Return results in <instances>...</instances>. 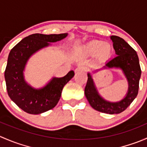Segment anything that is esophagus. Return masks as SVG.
Segmentation results:
<instances>
[{"label":"esophagus","mask_w":147,"mask_h":147,"mask_svg":"<svg viewBox=\"0 0 147 147\" xmlns=\"http://www.w3.org/2000/svg\"><path fill=\"white\" fill-rule=\"evenodd\" d=\"M85 70H86V68L84 67L79 66L75 69V72H76V73H78V72H84Z\"/></svg>","instance_id":"1"}]
</instances>
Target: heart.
<instances>
[{"mask_svg": "<svg viewBox=\"0 0 147 147\" xmlns=\"http://www.w3.org/2000/svg\"><path fill=\"white\" fill-rule=\"evenodd\" d=\"M114 47L112 43L102 40H92L87 43L83 48V53L87 56H94L97 60H107L112 57Z\"/></svg>", "mask_w": 147, "mask_h": 147, "instance_id": "b5f03b06", "label": "heart"}]
</instances>
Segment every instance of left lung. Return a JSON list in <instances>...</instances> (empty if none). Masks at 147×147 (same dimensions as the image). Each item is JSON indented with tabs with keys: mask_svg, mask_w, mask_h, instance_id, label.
Segmentation results:
<instances>
[{
	"mask_svg": "<svg viewBox=\"0 0 147 147\" xmlns=\"http://www.w3.org/2000/svg\"><path fill=\"white\" fill-rule=\"evenodd\" d=\"M117 56L109 60L102 69L116 68L122 71L128 82V90L125 97L117 102H109L104 99L99 93L92 75L87 73V84L84 88V94L92 107L103 113L114 115L119 114L125 110L137 96L141 71L139 57L135 50L124 39L116 35L110 36ZM100 70L97 69L92 73Z\"/></svg>",
	"mask_w": 147,
	"mask_h": 147,
	"instance_id": "left-lung-1",
	"label": "left lung"
}]
</instances>
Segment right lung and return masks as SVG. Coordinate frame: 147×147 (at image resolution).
<instances>
[{
	"label": "right lung",
	"instance_id": "obj_1",
	"mask_svg": "<svg viewBox=\"0 0 147 147\" xmlns=\"http://www.w3.org/2000/svg\"><path fill=\"white\" fill-rule=\"evenodd\" d=\"M67 35V32L32 34L23 38L10 50L5 71L7 91L12 101L27 113L39 115L54 108L60 100L64 86L75 75L71 70L63 78L53 77L44 87L38 89L25 80V68L31 56L50 46V42L64 39Z\"/></svg>",
	"mask_w": 147,
	"mask_h": 147
}]
</instances>
